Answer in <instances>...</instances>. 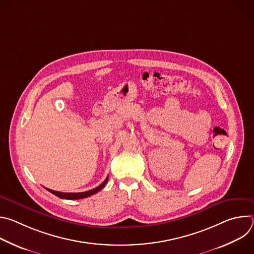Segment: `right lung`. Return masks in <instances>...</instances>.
I'll return each instance as SVG.
<instances>
[{
    "mask_svg": "<svg viewBox=\"0 0 254 254\" xmlns=\"http://www.w3.org/2000/svg\"><path fill=\"white\" fill-rule=\"evenodd\" d=\"M107 180H108V176H107V178L103 181V182H102L98 187H96V188H94V189H91V190H89V191H86V192H80V193H63V192L53 191V190L48 189V188H46V190L49 191L50 193L54 194L55 196L61 198V199H67V200L83 199V198H87V197H89V196H91V195H93V194L99 192V191L105 186V184L107 183Z\"/></svg>",
    "mask_w": 254,
    "mask_h": 254,
    "instance_id": "add662e5",
    "label": "right lung"
}]
</instances>
